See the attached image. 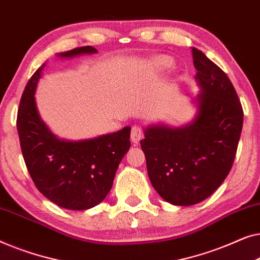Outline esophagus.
I'll return each mask as SVG.
<instances>
[{
    "label": "esophagus",
    "instance_id": "34e87169",
    "mask_svg": "<svg viewBox=\"0 0 260 260\" xmlns=\"http://www.w3.org/2000/svg\"><path fill=\"white\" fill-rule=\"evenodd\" d=\"M142 138V129L139 126H134L132 128V133H131V140L133 144H139V141L141 140Z\"/></svg>",
    "mask_w": 260,
    "mask_h": 260
}]
</instances>
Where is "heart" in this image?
Masks as SVG:
<instances>
[{
    "mask_svg": "<svg viewBox=\"0 0 260 260\" xmlns=\"http://www.w3.org/2000/svg\"><path fill=\"white\" fill-rule=\"evenodd\" d=\"M153 63H154L155 66H158V67H160V68H167L171 66L172 61H171V58L167 56H158V57L153 58Z\"/></svg>",
    "mask_w": 260,
    "mask_h": 260,
    "instance_id": "1",
    "label": "heart"
}]
</instances>
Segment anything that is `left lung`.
I'll list each match as a JSON object with an SVG mask.
<instances>
[{
	"instance_id": "left-lung-1",
	"label": "left lung",
	"mask_w": 260,
	"mask_h": 260,
	"mask_svg": "<svg viewBox=\"0 0 260 260\" xmlns=\"http://www.w3.org/2000/svg\"><path fill=\"white\" fill-rule=\"evenodd\" d=\"M197 113L182 126L149 125L141 148L153 187L164 200L191 206L208 198L231 171L244 113L228 75L192 47Z\"/></svg>"
}]
</instances>
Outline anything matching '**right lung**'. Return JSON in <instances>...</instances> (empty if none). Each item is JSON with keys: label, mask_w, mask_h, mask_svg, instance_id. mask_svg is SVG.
I'll return each instance as SVG.
<instances>
[{"label": "right lung", "mask_w": 260, "mask_h": 260, "mask_svg": "<svg viewBox=\"0 0 260 260\" xmlns=\"http://www.w3.org/2000/svg\"><path fill=\"white\" fill-rule=\"evenodd\" d=\"M98 53L80 47L57 57L71 58ZM46 62L36 71L22 94L17 132L28 172L40 192L57 206L73 211L100 204L113 186L119 164L131 147V127L83 140L60 139L40 116L35 101Z\"/></svg>", "instance_id": "add662e5"}]
</instances>
